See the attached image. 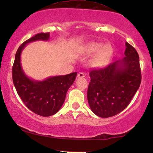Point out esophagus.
<instances>
[{
  "label": "esophagus",
  "instance_id": "obj_1",
  "mask_svg": "<svg viewBox=\"0 0 153 153\" xmlns=\"http://www.w3.org/2000/svg\"><path fill=\"white\" fill-rule=\"evenodd\" d=\"M77 76H78V78H84V77H85V74H84L83 73H78V75H77Z\"/></svg>",
  "mask_w": 153,
  "mask_h": 153
}]
</instances>
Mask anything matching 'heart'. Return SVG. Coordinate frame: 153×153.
Segmentation results:
<instances>
[{
	"instance_id": "obj_1",
	"label": "heart",
	"mask_w": 153,
	"mask_h": 153,
	"mask_svg": "<svg viewBox=\"0 0 153 153\" xmlns=\"http://www.w3.org/2000/svg\"><path fill=\"white\" fill-rule=\"evenodd\" d=\"M99 51L94 59V65L96 67H103L108 62L113 52L111 45L106 44L103 46L102 43L91 42L85 47V52L88 54H93Z\"/></svg>"
}]
</instances>
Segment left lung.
Instances as JSON below:
<instances>
[{
  "mask_svg": "<svg viewBox=\"0 0 153 153\" xmlns=\"http://www.w3.org/2000/svg\"><path fill=\"white\" fill-rule=\"evenodd\" d=\"M125 57L104 68L91 71L88 101L98 117L108 118L118 114L130 103L141 83L137 52L125 43Z\"/></svg>",
  "mask_w": 153,
  "mask_h": 153,
  "instance_id": "1",
  "label": "left lung"
}]
</instances>
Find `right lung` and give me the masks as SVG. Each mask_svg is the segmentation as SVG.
I'll list each match as a JSON object with an SVG mask.
<instances>
[{"instance_id":"1","label":"right lung","mask_w":153,"mask_h":153,"mask_svg":"<svg viewBox=\"0 0 153 153\" xmlns=\"http://www.w3.org/2000/svg\"><path fill=\"white\" fill-rule=\"evenodd\" d=\"M50 33H39L26 40L19 47L12 68V78L17 93L23 102L34 113L42 117L55 114L60 109L69 88L77 73L47 78L42 81L34 80L26 75L21 64V54L26 45L32 42L47 41Z\"/></svg>"}]
</instances>
